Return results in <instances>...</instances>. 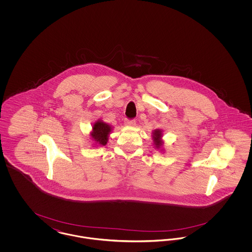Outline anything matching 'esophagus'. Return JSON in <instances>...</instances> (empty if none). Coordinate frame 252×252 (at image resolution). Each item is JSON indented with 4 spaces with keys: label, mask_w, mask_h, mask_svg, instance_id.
Segmentation results:
<instances>
[{
    "label": "esophagus",
    "mask_w": 252,
    "mask_h": 252,
    "mask_svg": "<svg viewBox=\"0 0 252 252\" xmlns=\"http://www.w3.org/2000/svg\"><path fill=\"white\" fill-rule=\"evenodd\" d=\"M125 125L127 126H134L136 125V121L135 120H126L125 121Z\"/></svg>",
    "instance_id": "34e87169"
}]
</instances>
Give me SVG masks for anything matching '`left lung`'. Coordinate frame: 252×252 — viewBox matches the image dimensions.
I'll return each mask as SVG.
<instances>
[{"label":"left lung","instance_id":"obj_1","mask_svg":"<svg viewBox=\"0 0 252 252\" xmlns=\"http://www.w3.org/2000/svg\"><path fill=\"white\" fill-rule=\"evenodd\" d=\"M161 136H162V131L160 129H156L153 131V135H152L153 142L158 149L160 148L163 144V141L161 140Z\"/></svg>","mask_w":252,"mask_h":252}]
</instances>
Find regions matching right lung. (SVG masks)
Returning a JSON list of instances; mask_svg holds the SVG:
<instances>
[{
  "instance_id": "right-lung-1",
  "label": "right lung",
  "mask_w": 252,
  "mask_h": 252,
  "mask_svg": "<svg viewBox=\"0 0 252 252\" xmlns=\"http://www.w3.org/2000/svg\"><path fill=\"white\" fill-rule=\"evenodd\" d=\"M111 131V126L104 123L103 121H96L93 126V130L91 132L92 140L94 141L96 144L106 145L108 141V135Z\"/></svg>"
}]
</instances>
